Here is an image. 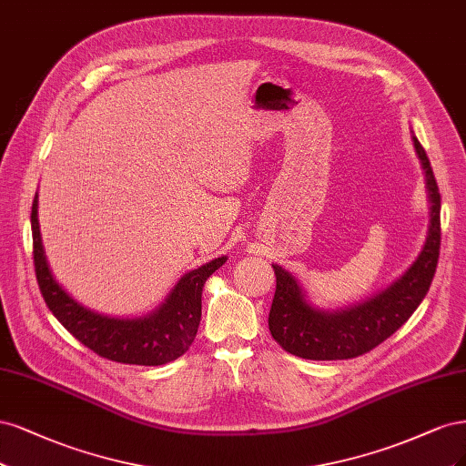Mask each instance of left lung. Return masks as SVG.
Instances as JSON below:
<instances>
[{"label": "left lung", "instance_id": "1", "mask_svg": "<svg viewBox=\"0 0 466 466\" xmlns=\"http://www.w3.org/2000/svg\"><path fill=\"white\" fill-rule=\"evenodd\" d=\"M412 141L426 174L431 211L422 251L391 287L362 304L337 311H323L308 304L298 280L287 268L273 265L277 290L268 311V331L287 352L306 360H349L362 356L407 323L428 294L440 259L441 195L424 147L414 135Z\"/></svg>", "mask_w": 466, "mask_h": 466}]
</instances>
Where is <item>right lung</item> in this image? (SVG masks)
<instances>
[{
	"label": "right lung",
	"mask_w": 466,
	"mask_h": 466,
	"mask_svg": "<svg viewBox=\"0 0 466 466\" xmlns=\"http://www.w3.org/2000/svg\"><path fill=\"white\" fill-rule=\"evenodd\" d=\"M33 255L44 302L67 331L102 358L119 364L162 366L189 350L201 321L207 279L227 263V255L186 273L168 298L143 318H110L79 304L59 284L44 253L38 224V193L33 201Z\"/></svg>",
	"instance_id": "right-lung-1"
}]
</instances>
